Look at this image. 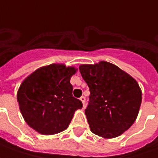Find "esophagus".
<instances>
[{"mask_svg": "<svg viewBox=\"0 0 158 158\" xmlns=\"http://www.w3.org/2000/svg\"><path fill=\"white\" fill-rule=\"evenodd\" d=\"M80 101H81V102H82L83 105L85 106V97H84V96H82V97H81V98H80Z\"/></svg>", "mask_w": 158, "mask_h": 158, "instance_id": "1", "label": "esophagus"}]
</instances>
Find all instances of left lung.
<instances>
[{
  "mask_svg": "<svg viewBox=\"0 0 158 158\" xmlns=\"http://www.w3.org/2000/svg\"><path fill=\"white\" fill-rule=\"evenodd\" d=\"M79 72L90 89L85 111L90 131L104 139L120 136L138 116L142 101L139 84L107 61L81 65Z\"/></svg>",
  "mask_w": 158,
  "mask_h": 158,
  "instance_id": "1",
  "label": "left lung"
}]
</instances>
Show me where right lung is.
Wrapping results in <instances>:
<instances>
[{
    "label": "right lung",
    "mask_w": 158,
    "mask_h": 158,
    "mask_svg": "<svg viewBox=\"0 0 158 158\" xmlns=\"http://www.w3.org/2000/svg\"><path fill=\"white\" fill-rule=\"evenodd\" d=\"M73 67L51 64L38 68L22 82L17 93L19 110L26 123L41 134L51 135L68 127L73 114L83 107L73 97Z\"/></svg>",
    "instance_id": "1"
}]
</instances>
